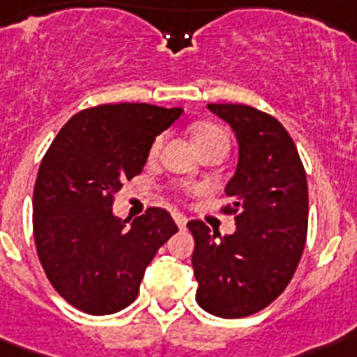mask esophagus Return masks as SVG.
Instances as JSON below:
<instances>
[{
  "instance_id": "1",
  "label": "esophagus",
  "mask_w": 357,
  "mask_h": 357,
  "mask_svg": "<svg viewBox=\"0 0 357 357\" xmlns=\"http://www.w3.org/2000/svg\"><path fill=\"white\" fill-rule=\"evenodd\" d=\"M173 220H175L176 227L178 229H186V223H188V218L181 212H173Z\"/></svg>"
}]
</instances>
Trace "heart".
<instances>
[{"instance_id": "heart-1", "label": "heart", "mask_w": 357, "mask_h": 357, "mask_svg": "<svg viewBox=\"0 0 357 357\" xmlns=\"http://www.w3.org/2000/svg\"><path fill=\"white\" fill-rule=\"evenodd\" d=\"M193 137H195V143L197 147H204V145H212V143H225L229 145V135L227 132L216 124H201L193 132ZM160 147H162V137L154 141L153 147H151V156H156L160 153Z\"/></svg>"}]
</instances>
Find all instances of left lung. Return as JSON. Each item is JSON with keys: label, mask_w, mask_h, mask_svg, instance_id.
Segmentation results:
<instances>
[{"label": "left lung", "mask_w": 357, "mask_h": 357, "mask_svg": "<svg viewBox=\"0 0 357 357\" xmlns=\"http://www.w3.org/2000/svg\"><path fill=\"white\" fill-rule=\"evenodd\" d=\"M233 128L238 164L225 186L236 231H210L188 222L195 300L210 314L242 319L261 311L287 289L307 236V178L296 145L278 119L244 104H208Z\"/></svg>", "instance_id": "8db88e82"}]
</instances>
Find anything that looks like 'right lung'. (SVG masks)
<instances>
[{"label": "right lung", "instance_id": "right-lung-1", "mask_svg": "<svg viewBox=\"0 0 357 357\" xmlns=\"http://www.w3.org/2000/svg\"><path fill=\"white\" fill-rule=\"evenodd\" d=\"M182 107L104 104L76 113L38 167L33 233L44 272L66 302L89 314L128 307L145 268L178 231L164 208L134 222L113 214V195L139 175L154 139Z\"/></svg>", "mask_w": 357, "mask_h": 357}]
</instances>
